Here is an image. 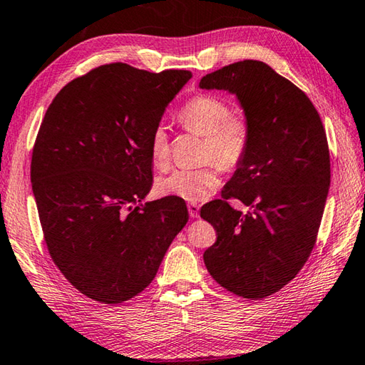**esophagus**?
<instances>
[{
  "mask_svg": "<svg viewBox=\"0 0 365 365\" xmlns=\"http://www.w3.org/2000/svg\"><path fill=\"white\" fill-rule=\"evenodd\" d=\"M187 210H189V215L190 217H198V215H200V206H198L197 203H189L187 205Z\"/></svg>",
  "mask_w": 365,
  "mask_h": 365,
  "instance_id": "34e87169",
  "label": "esophagus"
}]
</instances>
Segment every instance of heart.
<instances>
[{"label":"heart","mask_w":365,"mask_h":365,"mask_svg":"<svg viewBox=\"0 0 365 365\" xmlns=\"http://www.w3.org/2000/svg\"><path fill=\"white\" fill-rule=\"evenodd\" d=\"M181 125L205 138V162H216L219 167L232 171L242 165L251 146L252 130L247 115L230 111L229 103L216 95H197L178 113ZM149 150L157 168H163L170 157L168 133L157 125L150 135ZM219 184L215 165L197 170H175L157 181V190L165 197L182 198L185 202H200Z\"/></svg>","instance_id":"heart-1"}]
</instances>
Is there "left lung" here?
Here are the masks:
<instances>
[{
  "label": "left lung",
  "instance_id": "1",
  "mask_svg": "<svg viewBox=\"0 0 365 365\" xmlns=\"http://www.w3.org/2000/svg\"><path fill=\"white\" fill-rule=\"evenodd\" d=\"M200 88L235 93L252 130L222 198L200 211L217 233L205 265L229 292L264 299L295 278L314 247L331 185L326 130L310 98L264 61L227 65ZM230 197L252 211L233 210Z\"/></svg>",
  "mask_w": 365,
  "mask_h": 365
}]
</instances>
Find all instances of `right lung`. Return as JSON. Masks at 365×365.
<instances>
[{
	"mask_svg": "<svg viewBox=\"0 0 365 365\" xmlns=\"http://www.w3.org/2000/svg\"><path fill=\"white\" fill-rule=\"evenodd\" d=\"M190 78L109 63L47 108L31 187L53 264L88 299L115 305L146 289L187 222L182 198L141 200L153 187L150 135Z\"/></svg>",
	"mask_w": 365,
	"mask_h": 365,
	"instance_id": "right-lung-1",
	"label": "right lung"
}]
</instances>
